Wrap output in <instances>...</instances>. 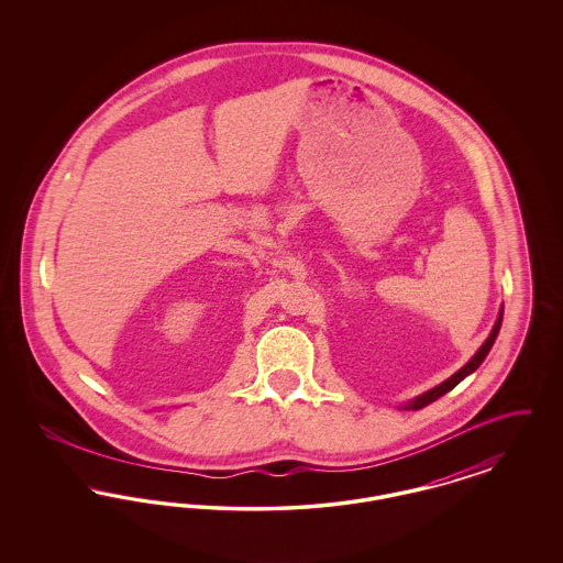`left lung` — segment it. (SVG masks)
<instances>
[{"label": "left lung", "instance_id": "obj_1", "mask_svg": "<svg viewBox=\"0 0 563 563\" xmlns=\"http://www.w3.org/2000/svg\"><path fill=\"white\" fill-rule=\"evenodd\" d=\"M500 324H503V310H500V314H498V321H496V324H494V329H492V333H489V338L485 340V344H483L482 349L477 350V354L460 369V372H455L450 379H445L443 384H439L437 388H432V390H429V393H424L422 397H418L416 401L409 402L407 405V409H422V407H427V405H430L432 401H437L439 397H443L445 393H450L454 386H457L464 377L468 374H473L479 365L483 363V358L487 356V352L492 350V346H494V342H496V335H498V331H500Z\"/></svg>", "mask_w": 563, "mask_h": 563}]
</instances>
